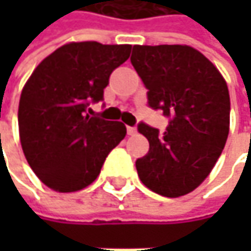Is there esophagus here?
Masks as SVG:
<instances>
[{
  "mask_svg": "<svg viewBox=\"0 0 251 251\" xmlns=\"http://www.w3.org/2000/svg\"><path fill=\"white\" fill-rule=\"evenodd\" d=\"M126 130H127V135H135L136 133V127L135 126H127Z\"/></svg>",
  "mask_w": 251,
  "mask_h": 251,
  "instance_id": "34e87169",
  "label": "esophagus"
}]
</instances>
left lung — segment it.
I'll return each mask as SVG.
<instances>
[{
	"instance_id": "8db88e82",
	"label": "left lung",
	"mask_w": 251,
	"mask_h": 251,
	"mask_svg": "<svg viewBox=\"0 0 251 251\" xmlns=\"http://www.w3.org/2000/svg\"><path fill=\"white\" fill-rule=\"evenodd\" d=\"M130 62L148 90V106L169 118L164 133L138 124L150 142L148 154L135 163L138 176L161 196L187 195L208 177L226 147V79L199 50L183 45H135Z\"/></svg>"
}]
</instances>
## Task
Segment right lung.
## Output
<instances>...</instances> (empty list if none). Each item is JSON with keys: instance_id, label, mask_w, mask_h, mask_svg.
I'll use <instances>...</instances> for the list:
<instances>
[{"instance_id": "add662e5", "label": "right lung", "mask_w": 251, "mask_h": 251, "mask_svg": "<svg viewBox=\"0 0 251 251\" xmlns=\"http://www.w3.org/2000/svg\"><path fill=\"white\" fill-rule=\"evenodd\" d=\"M130 45L68 43L45 58L25 82L19 130L25 160L56 192L91 184L109 152L125 138L122 122L90 116L103 101L110 74L129 58Z\"/></svg>"}]
</instances>
